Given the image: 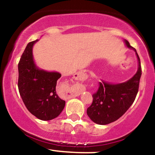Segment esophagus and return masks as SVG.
<instances>
[{
    "label": "esophagus",
    "instance_id": "obj_1",
    "mask_svg": "<svg viewBox=\"0 0 155 155\" xmlns=\"http://www.w3.org/2000/svg\"><path fill=\"white\" fill-rule=\"evenodd\" d=\"M74 78L76 80H82L85 78V74L81 72H78L74 75Z\"/></svg>",
    "mask_w": 155,
    "mask_h": 155
}]
</instances>
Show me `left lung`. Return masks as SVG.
<instances>
[{
    "label": "left lung",
    "mask_w": 155,
    "mask_h": 155,
    "mask_svg": "<svg viewBox=\"0 0 155 155\" xmlns=\"http://www.w3.org/2000/svg\"><path fill=\"white\" fill-rule=\"evenodd\" d=\"M128 48L136 51L138 60L136 74L127 81L121 84L99 82L97 92L92 95V103L88 107L87 114L90 120L96 124H107L120 118L134 102L138 92L141 76L140 58L135 48L124 41Z\"/></svg>",
    "instance_id": "obj_1"
}]
</instances>
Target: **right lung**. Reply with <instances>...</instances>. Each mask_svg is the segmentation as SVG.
<instances>
[{"label":"right lung","instance_id":"1","mask_svg":"<svg viewBox=\"0 0 155 155\" xmlns=\"http://www.w3.org/2000/svg\"><path fill=\"white\" fill-rule=\"evenodd\" d=\"M38 40L29 42L18 64V89L23 103L33 115L41 120L56 118L63 110L65 101L56 92L58 72H48L35 66L33 46Z\"/></svg>","mask_w":155,"mask_h":155}]
</instances>
